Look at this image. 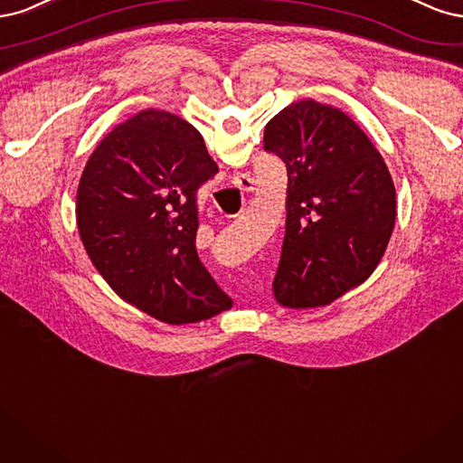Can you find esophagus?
<instances>
[{"instance_id":"esophagus-1","label":"esophagus","mask_w":463,"mask_h":463,"mask_svg":"<svg viewBox=\"0 0 463 463\" xmlns=\"http://www.w3.org/2000/svg\"><path fill=\"white\" fill-rule=\"evenodd\" d=\"M232 184L238 186L241 190H244V192H251L253 190V178H250L248 175H236L232 178Z\"/></svg>"}]
</instances>
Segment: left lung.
<instances>
[{
    "label": "left lung",
    "instance_id": "obj_1",
    "mask_svg": "<svg viewBox=\"0 0 463 463\" xmlns=\"http://www.w3.org/2000/svg\"><path fill=\"white\" fill-rule=\"evenodd\" d=\"M287 165V225L273 280L277 304L323 307L377 269L396 221L389 167L338 108L294 101L263 132Z\"/></svg>",
    "mask_w": 463,
    "mask_h": 463
}]
</instances>
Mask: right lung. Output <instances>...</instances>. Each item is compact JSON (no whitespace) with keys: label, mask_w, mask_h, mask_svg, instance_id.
Here are the masks:
<instances>
[{"label":"right lung","mask_w":463,"mask_h":463,"mask_svg":"<svg viewBox=\"0 0 463 463\" xmlns=\"http://www.w3.org/2000/svg\"><path fill=\"white\" fill-rule=\"evenodd\" d=\"M219 171L184 118L142 109L88 159L77 225L113 292L163 323L205 321L232 307L196 251V192Z\"/></svg>","instance_id":"obj_1"}]
</instances>
